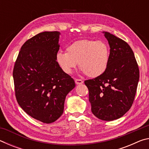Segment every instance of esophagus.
Returning <instances> with one entry per match:
<instances>
[{"label":"esophagus","mask_w":149,"mask_h":149,"mask_svg":"<svg viewBox=\"0 0 149 149\" xmlns=\"http://www.w3.org/2000/svg\"><path fill=\"white\" fill-rule=\"evenodd\" d=\"M75 82L77 85H80V84H82L83 83H84V81L81 79H75Z\"/></svg>","instance_id":"1"}]
</instances>
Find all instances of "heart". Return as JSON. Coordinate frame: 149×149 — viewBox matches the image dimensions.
<instances>
[{"mask_svg":"<svg viewBox=\"0 0 149 149\" xmlns=\"http://www.w3.org/2000/svg\"><path fill=\"white\" fill-rule=\"evenodd\" d=\"M109 56V49L104 41L83 39L69 45L66 52H58L56 61L65 74H71L79 62L83 72L90 77H95L106 71Z\"/></svg>","mask_w":149,"mask_h":149,"instance_id":"heart-1","label":"heart"}]
</instances>
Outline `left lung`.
Instances as JSON below:
<instances>
[{
    "label": "left lung",
    "mask_w": 149,
    "mask_h": 149,
    "mask_svg": "<svg viewBox=\"0 0 149 149\" xmlns=\"http://www.w3.org/2000/svg\"><path fill=\"white\" fill-rule=\"evenodd\" d=\"M110 45L109 62L106 71L85 81L89 89L93 114L100 120L112 121L130 109L139 79V70L132 49L127 42L108 32H103Z\"/></svg>",
    "instance_id": "1"
}]
</instances>
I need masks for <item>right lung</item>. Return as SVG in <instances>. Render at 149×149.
Listing matches in <instances>:
<instances>
[{
    "label": "right lung",
    "instance_id": "1",
    "mask_svg": "<svg viewBox=\"0 0 149 149\" xmlns=\"http://www.w3.org/2000/svg\"><path fill=\"white\" fill-rule=\"evenodd\" d=\"M60 33L45 31L22 45L13 70L16 100L30 116L50 123L61 116L66 95L75 87L56 61Z\"/></svg>",
    "mask_w": 149,
    "mask_h": 149
}]
</instances>
